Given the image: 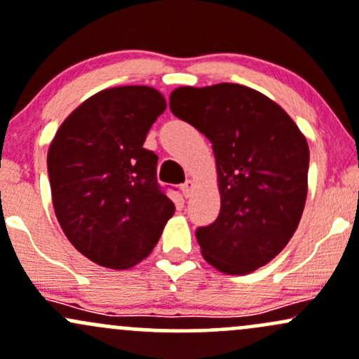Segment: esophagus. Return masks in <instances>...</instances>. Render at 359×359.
Masks as SVG:
<instances>
[{"mask_svg":"<svg viewBox=\"0 0 359 359\" xmlns=\"http://www.w3.org/2000/svg\"><path fill=\"white\" fill-rule=\"evenodd\" d=\"M192 189H194V184H192V180H186V182L180 186V191H182L184 198H189V196L192 194Z\"/></svg>","mask_w":359,"mask_h":359,"instance_id":"34e87169","label":"esophagus"}]
</instances>
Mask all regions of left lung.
<instances>
[{"label": "left lung", "instance_id": "obj_1", "mask_svg": "<svg viewBox=\"0 0 359 359\" xmlns=\"http://www.w3.org/2000/svg\"><path fill=\"white\" fill-rule=\"evenodd\" d=\"M175 117L212 143L222 208L196 230L204 259L226 274H247L274 259L300 223L310 151L298 126L271 98L247 86H180Z\"/></svg>", "mask_w": 359, "mask_h": 359}]
</instances>
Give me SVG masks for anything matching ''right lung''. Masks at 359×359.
I'll return each mask as SVG.
<instances>
[{
  "label": "right lung",
  "mask_w": 359,
  "mask_h": 359,
  "mask_svg": "<svg viewBox=\"0 0 359 359\" xmlns=\"http://www.w3.org/2000/svg\"><path fill=\"white\" fill-rule=\"evenodd\" d=\"M165 98L117 86L85 100L47 153L53 204L68 240L90 261L126 269L158 242L175 206L156 182L158 156L143 148Z\"/></svg>",
  "instance_id": "right-lung-1"
}]
</instances>
